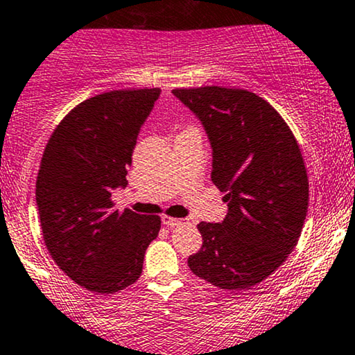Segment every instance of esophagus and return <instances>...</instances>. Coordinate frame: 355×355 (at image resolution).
I'll use <instances>...</instances> for the list:
<instances>
[{
	"label": "esophagus",
	"instance_id": "1",
	"mask_svg": "<svg viewBox=\"0 0 355 355\" xmlns=\"http://www.w3.org/2000/svg\"><path fill=\"white\" fill-rule=\"evenodd\" d=\"M162 223H164L167 227H175V226H178V224H183V223H188V221H187V219L172 218V216H167V214H164V216H162Z\"/></svg>",
	"mask_w": 355,
	"mask_h": 355
}]
</instances>
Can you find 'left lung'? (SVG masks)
I'll list each match as a JSON object with an SVG mask.
<instances>
[{"instance_id": "left-lung-1", "label": "left lung", "mask_w": 355, "mask_h": 355, "mask_svg": "<svg viewBox=\"0 0 355 355\" xmlns=\"http://www.w3.org/2000/svg\"><path fill=\"white\" fill-rule=\"evenodd\" d=\"M213 147L211 180L226 193L223 223L198 224L203 245L188 257L196 277L245 290L272 275L295 249L309 185L297 139L263 98L242 88H175Z\"/></svg>"}]
</instances>
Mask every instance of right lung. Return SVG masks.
Masks as SVG:
<instances>
[{"instance_id":"1","label":"right lung","mask_w":355,"mask_h":355,"mask_svg":"<svg viewBox=\"0 0 355 355\" xmlns=\"http://www.w3.org/2000/svg\"><path fill=\"white\" fill-rule=\"evenodd\" d=\"M160 88L113 89L88 98L53 129L35 182L49 254L75 284L95 293L124 290L141 277L160 216L113 209L125 187L139 131Z\"/></svg>"}]
</instances>
